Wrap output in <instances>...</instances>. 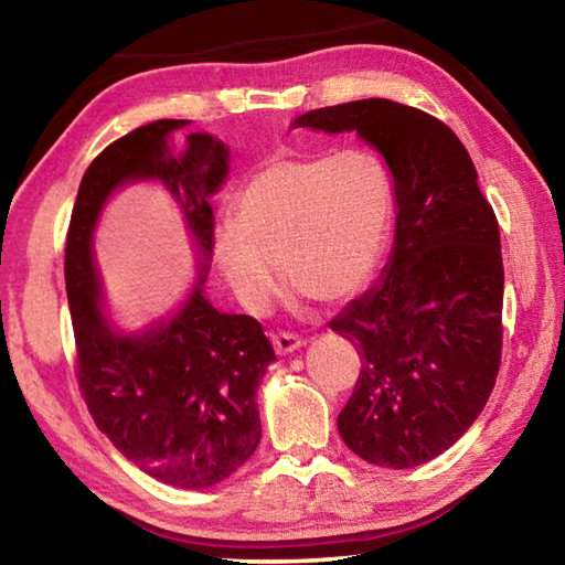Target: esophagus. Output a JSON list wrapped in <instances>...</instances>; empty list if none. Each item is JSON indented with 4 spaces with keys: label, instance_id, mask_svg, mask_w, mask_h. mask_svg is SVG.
<instances>
[{
    "label": "esophagus",
    "instance_id": "34e87169",
    "mask_svg": "<svg viewBox=\"0 0 565 565\" xmlns=\"http://www.w3.org/2000/svg\"><path fill=\"white\" fill-rule=\"evenodd\" d=\"M271 341H274V351L279 353V356H289V353L299 351L303 347L301 337H296V333H276Z\"/></svg>",
    "mask_w": 565,
    "mask_h": 565
}]
</instances>
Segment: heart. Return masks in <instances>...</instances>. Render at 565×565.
Returning a JSON list of instances; mask_svg holds the SVG:
<instances>
[{
  "mask_svg": "<svg viewBox=\"0 0 565 565\" xmlns=\"http://www.w3.org/2000/svg\"><path fill=\"white\" fill-rule=\"evenodd\" d=\"M391 209L388 171L369 151L276 157L248 177L238 222L214 228V264L252 313H264L279 291L276 262L301 296L343 301L379 266Z\"/></svg>",
  "mask_w": 565,
  "mask_h": 565,
  "instance_id": "1",
  "label": "heart"
}]
</instances>
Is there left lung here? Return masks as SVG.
Listing matches in <instances>:
<instances>
[{"instance_id": "8db88e82", "label": "left lung", "mask_w": 565, "mask_h": 565, "mask_svg": "<svg viewBox=\"0 0 565 565\" xmlns=\"http://www.w3.org/2000/svg\"><path fill=\"white\" fill-rule=\"evenodd\" d=\"M294 127L353 131L391 171L396 234L388 264L329 323L363 359L337 426L363 461L420 466L471 428L499 376V222L461 139L431 114L359 99L306 111Z\"/></svg>"}]
</instances>
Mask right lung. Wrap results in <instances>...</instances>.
Returning <instances> with one entry per match:
<instances>
[{"label": "right lung", "instance_id": "right-lung-1", "mask_svg": "<svg viewBox=\"0 0 565 565\" xmlns=\"http://www.w3.org/2000/svg\"><path fill=\"white\" fill-rule=\"evenodd\" d=\"M186 119H159L109 145L84 171L66 236L76 376L87 408L124 458L174 489L202 491L238 471L262 441L256 388L276 361L262 323L206 299L212 196L228 177V147ZM154 180L185 216L198 279L178 309L141 330L106 311L93 234L119 188Z\"/></svg>", "mask_w": 565, "mask_h": 565}]
</instances>
